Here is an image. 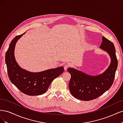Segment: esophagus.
I'll return each mask as SVG.
<instances>
[{"label":"esophagus","instance_id":"34e87169","mask_svg":"<svg viewBox=\"0 0 123 123\" xmlns=\"http://www.w3.org/2000/svg\"><path fill=\"white\" fill-rule=\"evenodd\" d=\"M69 67V65H68V64H67V65H65V66H64V70H67V69Z\"/></svg>","mask_w":123,"mask_h":123}]
</instances>
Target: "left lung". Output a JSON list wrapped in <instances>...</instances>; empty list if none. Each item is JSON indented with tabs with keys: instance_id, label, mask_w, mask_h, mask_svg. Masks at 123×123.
Here are the masks:
<instances>
[{
	"instance_id": "1",
	"label": "left lung",
	"mask_w": 123,
	"mask_h": 123,
	"mask_svg": "<svg viewBox=\"0 0 123 123\" xmlns=\"http://www.w3.org/2000/svg\"><path fill=\"white\" fill-rule=\"evenodd\" d=\"M99 48L106 51L111 57L110 65L103 74L90 76L73 68H68V72L71 74L69 89L74 98L84 101L93 100L104 93L113 84L117 67L114 46L103 36Z\"/></svg>"
}]
</instances>
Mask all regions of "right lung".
<instances>
[{
    "mask_svg": "<svg viewBox=\"0 0 123 123\" xmlns=\"http://www.w3.org/2000/svg\"><path fill=\"white\" fill-rule=\"evenodd\" d=\"M25 33L11 41L6 54V63L9 79L19 90L28 95H39L45 93L52 81L64 72L61 67L38 73L30 72L21 68L14 57V48L18 39Z\"/></svg>",
    "mask_w": 123,
    "mask_h": 123,
    "instance_id": "obj_1",
    "label": "right lung"
}]
</instances>
